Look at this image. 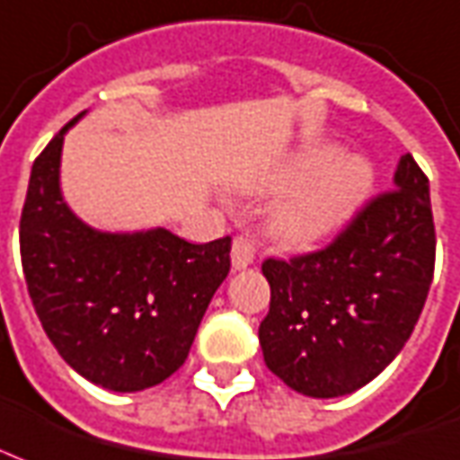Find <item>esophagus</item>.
<instances>
[{
	"mask_svg": "<svg viewBox=\"0 0 460 460\" xmlns=\"http://www.w3.org/2000/svg\"><path fill=\"white\" fill-rule=\"evenodd\" d=\"M255 258V243L253 238L248 236H236L234 238V243H231V262H234V268L243 270L248 268Z\"/></svg>",
	"mask_w": 460,
	"mask_h": 460,
	"instance_id": "34e87169",
	"label": "esophagus"
}]
</instances>
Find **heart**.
I'll return each instance as SVG.
<instances>
[{
	"label": "heart",
	"mask_w": 460,
	"mask_h": 460,
	"mask_svg": "<svg viewBox=\"0 0 460 460\" xmlns=\"http://www.w3.org/2000/svg\"><path fill=\"white\" fill-rule=\"evenodd\" d=\"M294 185L277 207L272 229L289 243H311L331 236L355 215L371 188L374 173L357 156H332L331 149L314 146L279 175V185Z\"/></svg>",
	"instance_id": "b5f03b06"
}]
</instances>
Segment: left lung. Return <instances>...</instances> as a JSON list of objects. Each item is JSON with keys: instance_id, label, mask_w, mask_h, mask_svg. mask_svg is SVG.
Segmentation results:
<instances>
[{"instance_id": "obj_1", "label": "left lung", "mask_w": 460, "mask_h": 460, "mask_svg": "<svg viewBox=\"0 0 460 460\" xmlns=\"http://www.w3.org/2000/svg\"><path fill=\"white\" fill-rule=\"evenodd\" d=\"M394 183L323 248L262 261L270 311L258 340L268 369L296 394H352L394 362L415 331L437 258L429 181L405 154Z\"/></svg>"}]
</instances>
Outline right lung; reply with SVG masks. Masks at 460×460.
<instances>
[{"label": "right lung", "mask_w": 460, "mask_h": 460, "mask_svg": "<svg viewBox=\"0 0 460 460\" xmlns=\"http://www.w3.org/2000/svg\"><path fill=\"white\" fill-rule=\"evenodd\" d=\"M69 120L38 154L19 224L21 265L45 335L91 384L132 394L183 367L217 287L231 236L190 243L166 229L101 234L59 195Z\"/></svg>", "instance_id": "add662e5"}]
</instances>
